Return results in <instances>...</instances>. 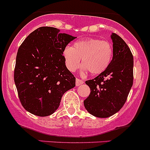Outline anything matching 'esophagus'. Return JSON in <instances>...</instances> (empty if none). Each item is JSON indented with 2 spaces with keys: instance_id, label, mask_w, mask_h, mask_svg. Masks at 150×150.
<instances>
[{
  "instance_id": "1",
  "label": "esophagus",
  "mask_w": 150,
  "mask_h": 150,
  "mask_svg": "<svg viewBox=\"0 0 150 150\" xmlns=\"http://www.w3.org/2000/svg\"><path fill=\"white\" fill-rule=\"evenodd\" d=\"M83 83V81L82 80L79 79V78H76V80H75V86H81V85H82Z\"/></svg>"
}]
</instances>
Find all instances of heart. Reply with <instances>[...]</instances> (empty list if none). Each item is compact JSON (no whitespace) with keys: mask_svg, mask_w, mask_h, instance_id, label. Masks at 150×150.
<instances>
[{"mask_svg":"<svg viewBox=\"0 0 150 150\" xmlns=\"http://www.w3.org/2000/svg\"><path fill=\"white\" fill-rule=\"evenodd\" d=\"M113 56L112 45L97 38H87L75 43L73 47L64 50L66 64L70 70L78 67L82 59V65L91 75H99L108 68Z\"/></svg>","mask_w":150,"mask_h":150,"instance_id":"1","label":"heart"}]
</instances>
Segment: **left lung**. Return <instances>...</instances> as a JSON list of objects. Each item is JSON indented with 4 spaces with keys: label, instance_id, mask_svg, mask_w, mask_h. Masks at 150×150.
<instances>
[{
    "label": "left lung",
    "instance_id": "1",
    "mask_svg": "<svg viewBox=\"0 0 150 150\" xmlns=\"http://www.w3.org/2000/svg\"><path fill=\"white\" fill-rule=\"evenodd\" d=\"M113 57L110 66L93 79L86 81L91 93L84 100L92 115L108 117L122 108L134 81V58L129 47L116 33L111 36Z\"/></svg>",
    "mask_w": 150,
    "mask_h": 150
}]
</instances>
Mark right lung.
Returning <instances> with one entry per match:
<instances>
[{"label": "right lung", "instance_id": "add662e5", "mask_svg": "<svg viewBox=\"0 0 150 150\" xmlns=\"http://www.w3.org/2000/svg\"><path fill=\"white\" fill-rule=\"evenodd\" d=\"M51 27L36 29L21 44L14 68L15 85L24 108L45 117L58 109L63 94L75 86L63 56L76 38Z\"/></svg>", "mask_w": 150, "mask_h": 150}]
</instances>
